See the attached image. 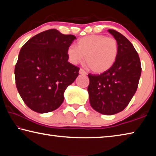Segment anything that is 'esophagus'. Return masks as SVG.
Masks as SVG:
<instances>
[{"mask_svg":"<svg viewBox=\"0 0 156 156\" xmlns=\"http://www.w3.org/2000/svg\"><path fill=\"white\" fill-rule=\"evenodd\" d=\"M79 73L83 75H87V72L84 69H80V70H79Z\"/></svg>","mask_w":156,"mask_h":156,"instance_id":"34e87169","label":"esophagus"}]
</instances>
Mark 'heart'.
Returning a JSON list of instances; mask_svg holds the SVG:
<instances>
[{
  "label": "heart",
  "instance_id": "1",
  "mask_svg": "<svg viewBox=\"0 0 156 156\" xmlns=\"http://www.w3.org/2000/svg\"><path fill=\"white\" fill-rule=\"evenodd\" d=\"M67 54L73 64L83 62L85 56L87 64L94 72L103 73L115 63L118 46L117 41L113 37L91 35L80 38L77 47H69Z\"/></svg>",
  "mask_w": 156,
  "mask_h": 156
}]
</instances>
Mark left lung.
I'll list each match as a JSON object with an SVG mask.
<instances>
[{
  "label": "left lung",
  "instance_id": "obj_1",
  "mask_svg": "<svg viewBox=\"0 0 156 156\" xmlns=\"http://www.w3.org/2000/svg\"><path fill=\"white\" fill-rule=\"evenodd\" d=\"M108 31L117 41L118 57L109 70L101 74H88L89 102L105 115L118 113L129 105L138 86L141 63L138 53L126 37L115 30Z\"/></svg>",
  "mask_w": 156,
  "mask_h": 156
}]
</instances>
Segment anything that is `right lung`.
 <instances>
[{
  "mask_svg": "<svg viewBox=\"0 0 156 156\" xmlns=\"http://www.w3.org/2000/svg\"><path fill=\"white\" fill-rule=\"evenodd\" d=\"M75 39L52 29L34 36L21 48L14 71L16 84L34 112H52L64 101L65 89L80 69L68 62L67 49Z\"/></svg>",
  "mask_w": 156,
  "mask_h": 156,
  "instance_id": "add662e5",
  "label": "right lung"
}]
</instances>
